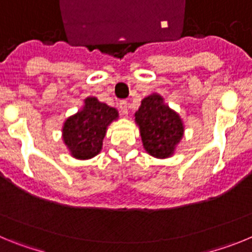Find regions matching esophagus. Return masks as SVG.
<instances>
[{
  "label": "esophagus",
  "instance_id": "1",
  "mask_svg": "<svg viewBox=\"0 0 252 252\" xmlns=\"http://www.w3.org/2000/svg\"><path fill=\"white\" fill-rule=\"evenodd\" d=\"M120 110H121V112L124 113V115H126L128 111V103L127 101H125V99H122V101H120Z\"/></svg>",
  "mask_w": 252,
  "mask_h": 252
}]
</instances>
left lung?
<instances>
[{
  "label": "left lung",
  "instance_id": "left-lung-1",
  "mask_svg": "<svg viewBox=\"0 0 252 252\" xmlns=\"http://www.w3.org/2000/svg\"><path fill=\"white\" fill-rule=\"evenodd\" d=\"M135 121L140 127L142 145L151 157H171L183 137L184 126L179 115L170 110L157 93L142 99L135 113Z\"/></svg>",
  "mask_w": 252,
  "mask_h": 252
}]
</instances>
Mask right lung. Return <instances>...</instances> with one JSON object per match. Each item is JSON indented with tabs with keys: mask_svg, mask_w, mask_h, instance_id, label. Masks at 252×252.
Returning a JSON list of instances; mask_svg holds the SVG:
<instances>
[{
	"mask_svg": "<svg viewBox=\"0 0 252 252\" xmlns=\"http://www.w3.org/2000/svg\"><path fill=\"white\" fill-rule=\"evenodd\" d=\"M119 117L113 107L88 97L79 112L70 116L63 126V140L75 159H91L101 151L107 126Z\"/></svg>",
	"mask_w": 252,
	"mask_h": 252,
	"instance_id": "obj_1",
	"label": "right lung"
}]
</instances>
